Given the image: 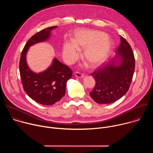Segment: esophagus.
Instances as JSON below:
<instances>
[{"instance_id": "34e87169", "label": "esophagus", "mask_w": 153, "mask_h": 153, "mask_svg": "<svg viewBox=\"0 0 153 153\" xmlns=\"http://www.w3.org/2000/svg\"><path fill=\"white\" fill-rule=\"evenodd\" d=\"M74 75H75L76 77H80V78H82V77H84V75L83 74H82V73H79L78 71H76L75 73H74Z\"/></svg>"}]
</instances>
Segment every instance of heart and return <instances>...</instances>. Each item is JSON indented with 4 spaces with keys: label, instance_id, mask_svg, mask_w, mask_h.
<instances>
[{
    "label": "heart",
    "instance_id": "obj_1",
    "mask_svg": "<svg viewBox=\"0 0 153 153\" xmlns=\"http://www.w3.org/2000/svg\"><path fill=\"white\" fill-rule=\"evenodd\" d=\"M111 47V42L104 33L77 30L74 33L73 42L63 43L62 55L65 62L72 64L79 57V50L85 49L84 59L91 67H96L105 61Z\"/></svg>",
    "mask_w": 153,
    "mask_h": 153
}]
</instances>
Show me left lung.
<instances>
[{"instance_id":"left-lung-1","label":"left lung","mask_w":153,"mask_h":153,"mask_svg":"<svg viewBox=\"0 0 153 153\" xmlns=\"http://www.w3.org/2000/svg\"><path fill=\"white\" fill-rule=\"evenodd\" d=\"M116 53L114 59L103 63L90 74L95 79L96 85L90 95L97 103L110 104L117 101L126 93L131 83L135 58L129 43L122 36ZM118 56L122 61L116 65L114 61Z\"/></svg>"}]
</instances>
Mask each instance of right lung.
Listing matches in <instances>:
<instances>
[{
	"label": "right lung",
	"instance_id": "add662e5",
	"mask_svg": "<svg viewBox=\"0 0 153 153\" xmlns=\"http://www.w3.org/2000/svg\"><path fill=\"white\" fill-rule=\"evenodd\" d=\"M56 27L45 28L30 37L22 51L19 61L20 79L24 91L31 99L43 105H52L65 96L67 82L72 77L73 71L54 59L46 71L34 73L28 67L26 54L30 46L47 40L51 31Z\"/></svg>",
	"mask_w": 153,
	"mask_h": 153
}]
</instances>
